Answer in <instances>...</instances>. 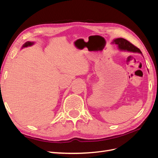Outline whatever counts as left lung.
<instances>
[{"label": "left lung", "instance_id": "8db88e82", "mask_svg": "<svg viewBox=\"0 0 158 158\" xmlns=\"http://www.w3.org/2000/svg\"><path fill=\"white\" fill-rule=\"evenodd\" d=\"M111 44L117 45L118 49L120 51L137 52V53H140L142 55V52L139 49L137 48L136 47L132 45L131 43L128 41L127 40L123 39V38L120 37V38H116V39H114L111 42Z\"/></svg>", "mask_w": 158, "mask_h": 158}]
</instances>
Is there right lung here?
Listing matches in <instances>:
<instances>
[{
  "mask_svg": "<svg viewBox=\"0 0 158 158\" xmlns=\"http://www.w3.org/2000/svg\"><path fill=\"white\" fill-rule=\"evenodd\" d=\"M35 43L34 42H31V41H27L24 44H23L22 47V49L25 48V47H31L33 45H34Z\"/></svg>",
  "mask_w": 158,
  "mask_h": 158,
  "instance_id": "right-lung-1",
  "label": "right lung"
}]
</instances>
